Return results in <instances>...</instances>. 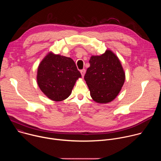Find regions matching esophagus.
Listing matches in <instances>:
<instances>
[{"label":"esophagus","mask_w":161,"mask_h":161,"mask_svg":"<svg viewBox=\"0 0 161 161\" xmlns=\"http://www.w3.org/2000/svg\"><path fill=\"white\" fill-rule=\"evenodd\" d=\"M85 72H86V70L85 69H81V70L80 71V73H81V76H82L83 77L84 76V75H85Z\"/></svg>","instance_id":"esophagus-1"}]
</instances>
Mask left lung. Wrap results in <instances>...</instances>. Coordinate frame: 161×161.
<instances>
[{
	"label": "left lung",
	"instance_id": "obj_1",
	"mask_svg": "<svg viewBox=\"0 0 161 161\" xmlns=\"http://www.w3.org/2000/svg\"><path fill=\"white\" fill-rule=\"evenodd\" d=\"M84 79L90 96L97 103L112 101L125 81V73L117 56L109 50L99 56H92Z\"/></svg>",
	"mask_w": 161,
	"mask_h": 161
}]
</instances>
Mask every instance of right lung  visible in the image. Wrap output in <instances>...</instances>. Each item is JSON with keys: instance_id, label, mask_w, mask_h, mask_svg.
<instances>
[{"instance_id": "right-lung-1", "label": "right lung", "mask_w": 161, "mask_h": 161, "mask_svg": "<svg viewBox=\"0 0 161 161\" xmlns=\"http://www.w3.org/2000/svg\"><path fill=\"white\" fill-rule=\"evenodd\" d=\"M81 75L74 60L50 52L39 65L37 82L42 92L54 101L67 99Z\"/></svg>"}]
</instances>
